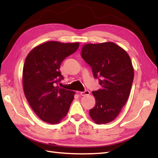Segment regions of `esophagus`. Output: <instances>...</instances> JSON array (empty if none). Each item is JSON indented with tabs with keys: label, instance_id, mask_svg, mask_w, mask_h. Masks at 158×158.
Wrapping results in <instances>:
<instances>
[{
	"label": "esophagus",
	"instance_id": "esophagus-1",
	"mask_svg": "<svg viewBox=\"0 0 158 158\" xmlns=\"http://www.w3.org/2000/svg\"><path fill=\"white\" fill-rule=\"evenodd\" d=\"M89 94H90V91L88 90H84V91L80 93V95H81V96H85V95H88Z\"/></svg>",
	"mask_w": 158,
	"mask_h": 158
}]
</instances>
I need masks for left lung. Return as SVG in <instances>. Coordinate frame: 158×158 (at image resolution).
Returning a JSON list of instances; mask_svg holds the SVG:
<instances>
[{
	"mask_svg": "<svg viewBox=\"0 0 158 158\" xmlns=\"http://www.w3.org/2000/svg\"><path fill=\"white\" fill-rule=\"evenodd\" d=\"M81 56L102 86L92 92L96 102L90 116L97 124L108 123L119 114L130 95L134 79L132 61L124 49L111 42L84 44Z\"/></svg>",
	"mask_w": 158,
	"mask_h": 158,
	"instance_id": "1",
	"label": "left lung"
}]
</instances>
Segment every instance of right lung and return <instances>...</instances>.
Here are the masks:
<instances>
[{"instance_id": "right-lung-1", "label": "right lung", "mask_w": 158, "mask_h": 158, "mask_svg": "<svg viewBox=\"0 0 158 158\" xmlns=\"http://www.w3.org/2000/svg\"><path fill=\"white\" fill-rule=\"evenodd\" d=\"M79 46V42H47L34 48L26 58L23 91L31 108L44 122L56 124L68 114L74 93L58 86L63 79L60 66Z\"/></svg>"}]
</instances>
